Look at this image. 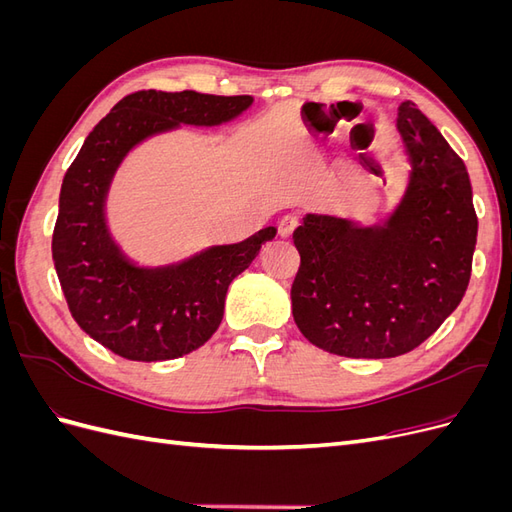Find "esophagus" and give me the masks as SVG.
<instances>
[{
	"label": "esophagus",
	"mask_w": 512,
	"mask_h": 512,
	"mask_svg": "<svg viewBox=\"0 0 512 512\" xmlns=\"http://www.w3.org/2000/svg\"><path fill=\"white\" fill-rule=\"evenodd\" d=\"M297 226H299V220L292 218V215H286V218H282L280 224H277V232H280L282 239H288V237L294 235Z\"/></svg>",
	"instance_id": "34e87169"
}]
</instances>
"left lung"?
I'll return each mask as SVG.
<instances>
[{"mask_svg": "<svg viewBox=\"0 0 512 512\" xmlns=\"http://www.w3.org/2000/svg\"><path fill=\"white\" fill-rule=\"evenodd\" d=\"M397 132L410 170L384 220L305 213L292 235L301 254L294 322L314 346L348 359L421 346L470 282L478 220L466 164L410 100L397 108Z\"/></svg>", "mask_w": 512, "mask_h": 512, "instance_id": "obj_1", "label": "left lung"}]
</instances>
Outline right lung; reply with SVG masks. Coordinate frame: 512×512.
<instances>
[{
  "label": "right lung",
  "mask_w": 512,
  "mask_h": 512,
  "mask_svg": "<svg viewBox=\"0 0 512 512\" xmlns=\"http://www.w3.org/2000/svg\"><path fill=\"white\" fill-rule=\"evenodd\" d=\"M252 96L136 91L94 128L61 183L53 262L76 324L128 361L179 359L218 331L230 282L275 239L269 226L241 243L209 245L168 265H138L113 237L106 200L119 166L149 138L181 126L218 128Z\"/></svg>",
  "instance_id": "add662e5"
}]
</instances>
